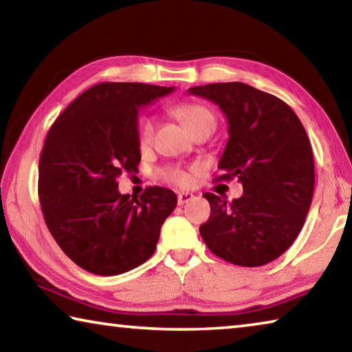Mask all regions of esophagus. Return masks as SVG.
<instances>
[{"instance_id":"34e87169","label":"esophagus","mask_w":352,"mask_h":352,"mask_svg":"<svg viewBox=\"0 0 352 352\" xmlns=\"http://www.w3.org/2000/svg\"><path fill=\"white\" fill-rule=\"evenodd\" d=\"M192 197H194V194H190V192H180L178 194V205L188 204V201Z\"/></svg>"}]
</instances>
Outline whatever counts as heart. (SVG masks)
I'll use <instances>...</instances> for the list:
<instances>
[{"label": "heart", "instance_id": "1", "mask_svg": "<svg viewBox=\"0 0 352 352\" xmlns=\"http://www.w3.org/2000/svg\"><path fill=\"white\" fill-rule=\"evenodd\" d=\"M172 113L180 119V121L188 127L190 133H195L199 129L205 126H216V118H214V113L208 109V107L195 102H184L178 104L172 109ZM136 135H138V144L140 147H147L151 146L153 141L155 135V122L152 118L142 116L138 121V129H136ZM162 175L166 182L172 184H177V186H184V184L189 183V172L182 168H177V166H172V168H166Z\"/></svg>", "mask_w": 352, "mask_h": 352}]
</instances>
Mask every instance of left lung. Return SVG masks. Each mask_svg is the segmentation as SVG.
<instances>
[{"mask_svg":"<svg viewBox=\"0 0 352 352\" xmlns=\"http://www.w3.org/2000/svg\"><path fill=\"white\" fill-rule=\"evenodd\" d=\"M188 91L217 104L228 119L230 138L219 162L223 175L214 180L237 178L243 188L233 201L204 194L211 216L200 225L201 239L231 264H269L294 243L312 204L315 168L306 130L284 100L247 83Z\"/></svg>","mask_w":352,"mask_h":352,"instance_id":"left-lung-1","label":"left lung"}]
</instances>
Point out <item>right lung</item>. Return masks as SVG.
Instances as JSON below:
<instances>
[{
    "label": "right lung",
    "instance_id": "obj_1",
    "mask_svg": "<svg viewBox=\"0 0 352 352\" xmlns=\"http://www.w3.org/2000/svg\"><path fill=\"white\" fill-rule=\"evenodd\" d=\"M174 87L98 83L52 124L38 163V197L47 230L68 258L100 276L121 275L153 254L177 206L170 189L130 199L116 178L138 170V110Z\"/></svg>",
    "mask_w": 352,
    "mask_h": 352
}]
</instances>
